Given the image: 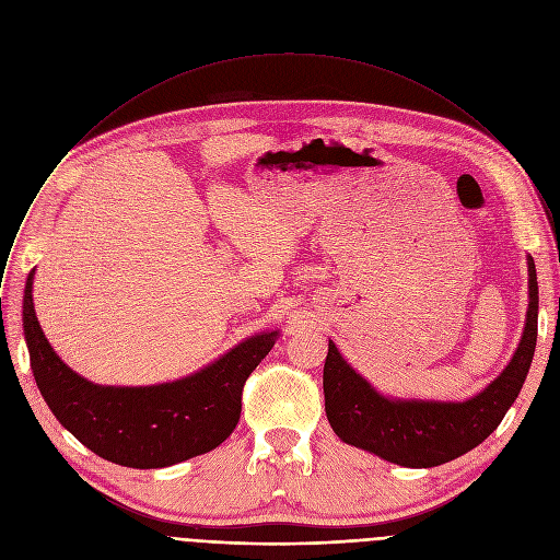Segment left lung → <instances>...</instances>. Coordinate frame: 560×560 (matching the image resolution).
Listing matches in <instances>:
<instances>
[{"instance_id":"1","label":"left lung","mask_w":560,"mask_h":560,"mask_svg":"<svg viewBox=\"0 0 560 560\" xmlns=\"http://www.w3.org/2000/svg\"><path fill=\"white\" fill-rule=\"evenodd\" d=\"M529 303L518 348L503 372L465 401L381 394L330 341L324 365L326 415L335 434L404 467H436L481 445L503 421L527 378L538 335V281L527 257Z\"/></svg>"}]
</instances>
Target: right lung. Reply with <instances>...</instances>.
I'll return each mask as SVG.
<instances>
[{"label": "right lung", "mask_w": 560, "mask_h": 560, "mask_svg": "<svg viewBox=\"0 0 560 560\" xmlns=\"http://www.w3.org/2000/svg\"><path fill=\"white\" fill-rule=\"evenodd\" d=\"M24 290V335L33 376L57 421L97 456L137 469L171 467L219 447L242 417V389L279 330L259 332L190 376L156 385H100L70 370L48 343Z\"/></svg>", "instance_id": "right-lung-1"}]
</instances>
